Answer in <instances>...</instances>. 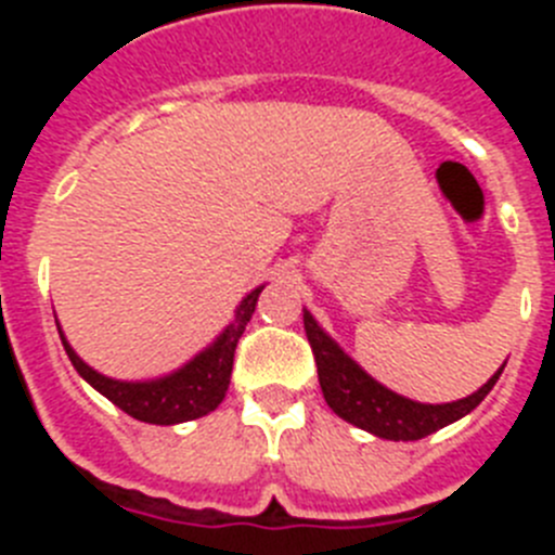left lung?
<instances>
[{
	"instance_id": "obj_1",
	"label": "left lung",
	"mask_w": 555,
	"mask_h": 555,
	"mask_svg": "<svg viewBox=\"0 0 555 555\" xmlns=\"http://www.w3.org/2000/svg\"><path fill=\"white\" fill-rule=\"evenodd\" d=\"M306 322V336L311 341L313 361H317V372H320V386L325 395L327 405L336 411L341 420H347L356 428H364L370 434L380 436V439H391V442H414V439H425V436L436 434L444 425L455 423L464 414L475 409L483 397L492 391L498 384L500 366L487 384L480 386L475 395L455 400V403L444 405H425L405 400V397L395 395L377 380H372L361 366L338 350V345L313 322L311 313H302Z\"/></svg>"
}]
</instances>
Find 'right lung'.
<instances>
[{"label": "right lung", "instance_id": "right-lung-1", "mask_svg": "<svg viewBox=\"0 0 555 555\" xmlns=\"http://www.w3.org/2000/svg\"><path fill=\"white\" fill-rule=\"evenodd\" d=\"M263 292L255 288L253 294H247L235 311V320L222 336L214 341V347H208L205 352H199L194 361L183 366L180 372L169 377H160V380H150V384H125V380H111V377L100 375L88 364H82L77 352L68 347V341H61L68 352V361L75 364V370L86 377L88 384L94 386L96 391L111 400L113 405H119L125 414H130L132 420H141V423L152 425H175V423H189V420H197V416L210 414L222 403L224 391L230 386V372H233V356L235 345L242 338L244 327H247L249 317L255 311V302H258V294Z\"/></svg>", "mask_w": 555, "mask_h": 555}]
</instances>
